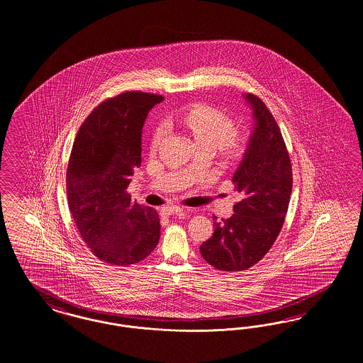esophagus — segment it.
<instances>
[{"mask_svg":"<svg viewBox=\"0 0 363 363\" xmlns=\"http://www.w3.org/2000/svg\"><path fill=\"white\" fill-rule=\"evenodd\" d=\"M182 211H185L182 207H164L162 209V215L163 216H172V215H177V213H181Z\"/></svg>","mask_w":363,"mask_h":363,"instance_id":"34e87169","label":"esophagus"}]
</instances>
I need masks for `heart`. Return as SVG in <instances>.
Listing matches in <instances>:
<instances>
[{"mask_svg":"<svg viewBox=\"0 0 363 363\" xmlns=\"http://www.w3.org/2000/svg\"><path fill=\"white\" fill-rule=\"evenodd\" d=\"M181 121L191 133L197 147L216 148L225 159H240L247 148L246 136L237 132L233 118L218 108L196 104L182 113ZM164 135L166 126L160 123L152 138L154 148L160 145Z\"/></svg>","mask_w":363,"mask_h":363,"instance_id":"obj_1","label":"heart"}]
</instances>
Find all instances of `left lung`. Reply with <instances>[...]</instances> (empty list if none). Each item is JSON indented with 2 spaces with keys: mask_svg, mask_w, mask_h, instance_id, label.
I'll return each mask as SVG.
<instances>
[{
  "mask_svg": "<svg viewBox=\"0 0 363 363\" xmlns=\"http://www.w3.org/2000/svg\"><path fill=\"white\" fill-rule=\"evenodd\" d=\"M243 98L253 110L255 126L233 175L241 201L228 219L213 216L215 231L200 246L203 259L220 271H245L268 253L284 223L293 189L291 160L272 113L256 95Z\"/></svg>",
  "mask_w": 363,
  "mask_h": 363,
  "instance_id": "left-lung-1",
  "label": "left lung"
}]
</instances>
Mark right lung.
<instances>
[{
    "mask_svg": "<svg viewBox=\"0 0 363 363\" xmlns=\"http://www.w3.org/2000/svg\"><path fill=\"white\" fill-rule=\"evenodd\" d=\"M163 96L126 91L96 106L70 152L67 196L86 246L104 262L126 267L148 257L160 238L155 209L126 191L141 164V129Z\"/></svg>",
    "mask_w": 363,
    "mask_h": 363,
    "instance_id": "1",
    "label": "right lung"
}]
</instances>
